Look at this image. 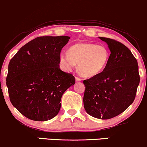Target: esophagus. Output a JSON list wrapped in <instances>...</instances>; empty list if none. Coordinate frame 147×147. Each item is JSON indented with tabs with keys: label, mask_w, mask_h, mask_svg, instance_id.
I'll return each mask as SVG.
<instances>
[{
	"label": "esophagus",
	"mask_w": 147,
	"mask_h": 147,
	"mask_svg": "<svg viewBox=\"0 0 147 147\" xmlns=\"http://www.w3.org/2000/svg\"><path fill=\"white\" fill-rule=\"evenodd\" d=\"M82 80V79L80 78L79 77H76V81H77V82H80V81Z\"/></svg>",
	"instance_id": "34e87169"
}]
</instances>
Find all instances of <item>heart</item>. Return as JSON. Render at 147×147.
<instances>
[{
	"label": "heart",
	"instance_id": "1",
	"mask_svg": "<svg viewBox=\"0 0 147 147\" xmlns=\"http://www.w3.org/2000/svg\"><path fill=\"white\" fill-rule=\"evenodd\" d=\"M110 55L109 49L104 45L80 43L71 46L68 52H61L60 60L65 70L71 71L78 63L80 75L93 77L106 68Z\"/></svg>",
	"mask_w": 147,
	"mask_h": 147
}]
</instances>
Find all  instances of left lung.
<instances>
[{
  "label": "left lung",
  "mask_w": 147,
  "mask_h": 147,
  "mask_svg": "<svg viewBox=\"0 0 147 147\" xmlns=\"http://www.w3.org/2000/svg\"><path fill=\"white\" fill-rule=\"evenodd\" d=\"M108 45V65L101 73L83 81L84 107L100 119L117 117L134 101L140 75L137 60L127 47L115 39L99 37Z\"/></svg>",
  "instance_id": "1"
}]
</instances>
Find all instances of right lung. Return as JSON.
<instances>
[{
  "label": "right lung",
  "mask_w": 147,
  "mask_h": 147,
  "mask_svg": "<svg viewBox=\"0 0 147 147\" xmlns=\"http://www.w3.org/2000/svg\"><path fill=\"white\" fill-rule=\"evenodd\" d=\"M67 36L32 39L11 59L6 78L13 106L30 120L44 121L59 113L62 95L75 84L71 74L61 70V50Z\"/></svg>",
  "instance_id": "1"
}]
</instances>
